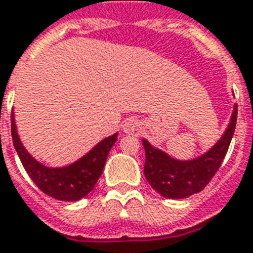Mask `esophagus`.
I'll return each mask as SVG.
<instances>
[{
	"instance_id": "esophagus-1",
	"label": "esophagus",
	"mask_w": 253,
	"mask_h": 253,
	"mask_svg": "<svg viewBox=\"0 0 253 253\" xmlns=\"http://www.w3.org/2000/svg\"><path fill=\"white\" fill-rule=\"evenodd\" d=\"M123 130L128 135H137L140 132V123L135 118H128L123 125Z\"/></svg>"
}]
</instances>
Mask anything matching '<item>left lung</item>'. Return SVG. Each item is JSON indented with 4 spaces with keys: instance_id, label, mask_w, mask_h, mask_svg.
Returning a JSON list of instances; mask_svg holds the SVG:
<instances>
[{
    "instance_id": "8db88e82",
    "label": "left lung",
    "mask_w": 253,
    "mask_h": 253,
    "mask_svg": "<svg viewBox=\"0 0 253 253\" xmlns=\"http://www.w3.org/2000/svg\"><path fill=\"white\" fill-rule=\"evenodd\" d=\"M237 123V105H234L232 120L221 140L210 151L192 161H178L166 152L152 147L146 139L143 146L146 151L144 175L157 192L168 199H184L203 191L219 169L230 146Z\"/></svg>"
}]
</instances>
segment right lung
<instances>
[{
	"label": "right lung",
	"instance_id": "right-lung-1",
	"mask_svg": "<svg viewBox=\"0 0 253 253\" xmlns=\"http://www.w3.org/2000/svg\"><path fill=\"white\" fill-rule=\"evenodd\" d=\"M10 129L13 146L31 180L43 193L65 202L80 200L94 189L105 168L109 151L117 140V133H114L99 141L87 155L75 164L65 168H47L32 158L23 147L16 130L13 113L10 116Z\"/></svg>",
	"mask_w": 253,
	"mask_h": 253
}]
</instances>
